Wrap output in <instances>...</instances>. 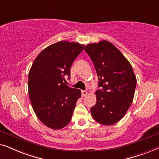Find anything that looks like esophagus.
<instances>
[{"label":"esophagus","mask_w":159,"mask_h":159,"mask_svg":"<svg viewBox=\"0 0 159 159\" xmlns=\"http://www.w3.org/2000/svg\"><path fill=\"white\" fill-rule=\"evenodd\" d=\"M81 93H82V96H86L87 93H88V92H87V91L86 90H83L82 91H81Z\"/></svg>","instance_id":"obj_1"}]
</instances>
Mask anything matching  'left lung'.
Returning a JSON list of instances; mask_svg holds the SVG:
<instances>
[{
  "label": "left lung",
  "instance_id": "8db88e82",
  "mask_svg": "<svg viewBox=\"0 0 159 159\" xmlns=\"http://www.w3.org/2000/svg\"><path fill=\"white\" fill-rule=\"evenodd\" d=\"M84 50L99 79L97 101L91 108V115L100 124L114 125L124 117L133 102L137 84L133 68L122 52L105 40L89 44Z\"/></svg>",
  "mask_w": 159,
  "mask_h": 159
}]
</instances>
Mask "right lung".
Returning <instances> with one entry per match:
<instances>
[{
  "instance_id": "obj_1",
  "label": "right lung",
  "mask_w": 159,
  "mask_h": 159,
  "mask_svg": "<svg viewBox=\"0 0 159 159\" xmlns=\"http://www.w3.org/2000/svg\"><path fill=\"white\" fill-rule=\"evenodd\" d=\"M84 45L58 42L48 47L36 57L29 73V96L36 115L52 129H61L70 122L79 89L66 84L70 68Z\"/></svg>"
}]
</instances>
